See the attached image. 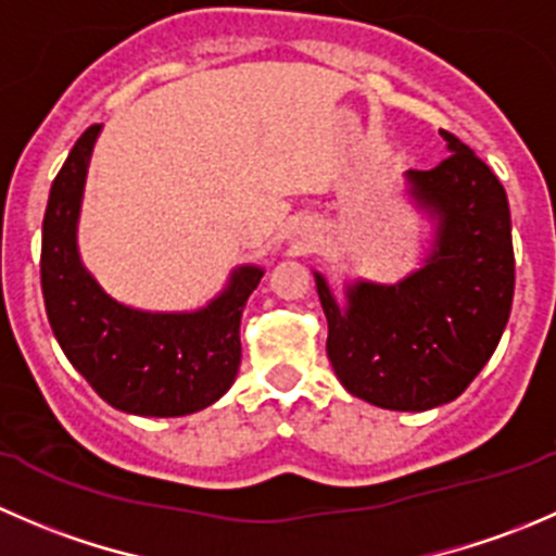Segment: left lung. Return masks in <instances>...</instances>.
Segmentation results:
<instances>
[{"mask_svg":"<svg viewBox=\"0 0 556 556\" xmlns=\"http://www.w3.org/2000/svg\"><path fill=\"white\" fill-rule=\"evenodd\" d=\"M452 153L406 174L439 217L433 252L397 285L357 282L346 309L319 274L328 361L355 397L392 412H428L476 379L501 341L514 301L511 212L495 172L441 128Z\"/></svg>","mask_w":556,"mask_h":556,"instance_id":"obj_1","label":"left lung"}]
</instances>
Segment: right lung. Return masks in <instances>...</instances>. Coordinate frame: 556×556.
<instances>
[{"label":"right lung","mask_w":556,"mask_h":556,"mask_svg":"<svg viewBox=\"0 0 556 556\" xmlns=\"http://www.w3.org/2000/svg\"><path fill=\"white\" fill-rule=\"evenodd\" d=\"M99 128L93 123L80 134L50 188L39 257L48 323L72 366L110 406L139 417L201 412L237 379L239 323L263 271L237 268L228 290L190 314H150L112 301L83 268L75 242Z\"/></svg>","instance_id":"obj_1"}]
</instances>
